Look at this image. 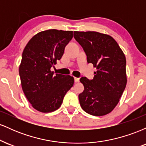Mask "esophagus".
<instances>
[{
  "label": "esophagus",
  "mask_w": 146,
  "mask_h": 146,
  "mask_svg": "<svg viewBox=\"0 0 146 146\" xmlns=\"http://www.w3.org/2000/svg\"><path fill=\"white\" fill-rule=\"evenodd\" d=\"M74 80H75V82H76V83H78L80 82V78H75Z\"/></svg>",
  "instance_id": "obj_1"
}]
</instances>
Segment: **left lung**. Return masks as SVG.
I'll use <instances>...</instances> for the list:
<instances>
[{"instance_id": "obj_1", "label": "left lung", "mask_w": 146, "mask_h": 146, "mask_svg": "<svg viewBox=\"0 0 146 146\" xmlns=\"http://www.w3.org/2000/svg\"><path fill=\"white\" fill-rule=\"evenodd\" d=\"M87 62L97 68L93 80H80L84 90L79 95L82 108L94 116L110 113L119 102L127 83L126 60L113 37L97 31H74Z\"/></svg>"}]
</instances>
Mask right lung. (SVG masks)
I'll return each instance as SVG.
<instances>
[{
    "mask_svg": "<svg viewBox=\"0 0 146 146\" xmlns=\"http://www.w3.org/2000/svg\"><path fill=\"white\" fill-rule=\"evenodd\" d=\"M73 31L48 29L33 36L23 50L19 66L21 86L33 108L51 113L60 108L68 90L74 84L71 75L51 71L64 54Z\"/></svg>",
    "mask_w": 146,
    "mask_h": 146,
    "instance_id": "right-lung-1",
    "label": "right lung"
}]
</instances>
